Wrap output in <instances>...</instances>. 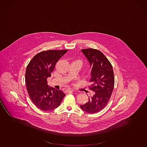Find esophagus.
<instances>
[{
	"instance_id": "obj_1",
	"label": "esophagus",
	"mask_w": 147,
	"mask_h": 147,
	"mask_svg": "<svg viewBox=\"0 0 147 147\" xmlns=\"http://www.w3.org/2000/svg\"><path fill=\"white\" fill-rule=\"evenodd\" d=\"M65 92H66L67 93H70V92H74V90H71V89H67V90H66Z\"/></svg>"
}]
</instances>
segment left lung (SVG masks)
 I'll use <instances>...</instances> for the list:
<instances>
[{
  "label": "left lung",
  "instance_id": "8db88e82",
  "mask_svg": "<svg viewBox=\"0 0 147 147\" xmlns=\"http://www.w3.org/2000/svg\"><path fill=\"white\" fill-rule=\"evenodd\" d=\"M81 50L92 68V84L88 88L94 93L80 108L88 113H96L104 109L111 98L115 84L113 69L109 59L99 50L93 48Z\"/></svg>",
  "mask_w": 147,
  "mask_h": 147
}]
</instances>
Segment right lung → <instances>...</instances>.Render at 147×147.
Instances as JSON below:
<instances>
[{"mask_svg": "<svg viewBox=\"0 0 147 147\" xmlns=\"http://www.w3.org/2000/svg\"><path fill=\"white\" fill-rule=\"evenodd\" d=\"M68 50H49L36 54L27 65L25 84L30 99L36 107L49 111L59 106L65 94L61 90L48 87L47 79L55 65Z\"/></svg>", "mask_w": 147, "mask_h": 147, "instance_id": "add662e5", "label": "right lung"}]
</instances>
